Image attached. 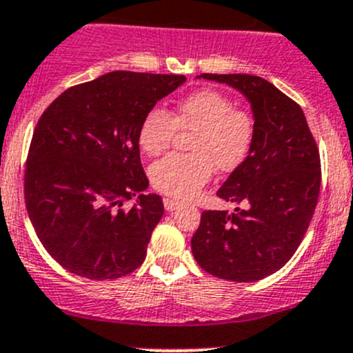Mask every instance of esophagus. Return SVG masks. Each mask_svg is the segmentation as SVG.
Instances as JSON below:
<instances>
[{
  "instance_id": "obj_1",
  "label": "esophagus",
  "mask_w": 353,
  "mask_h": 353,
  "mask_svg": "<svg viewBox=\"0 0 353 353\" xmlns=\"http://www.w3.org/2000/svg\"><path fill=\"white\" fill-rule=\"evenodd\" d=\"M179 206H181L179 201H176V199H169V197H165V199H164V208H165V211L172 212V211H176V209L179 208Z\"/></svg>"
}]
</instances>
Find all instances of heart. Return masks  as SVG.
Returning <instances> with one entry per match:
<instances>
[{"label":"heart","instance_id":"obj_1","mask_svg":"<svg viewBox=\"0 0 353 353\" xmlns=\"http://www.w3.org/2000/svg\"><path fill=\"white\" fill-rule=\"evenodd\" d=\"M177 129L194 132L191 156L170 154L154 162L149 172L154 188L176 199L194 197L211 179L212 168H238L254 141L253 117L212 88L181 100L174 117L161 107L147 112L139 129V144L149 156H159L172 144Z\"/></svg>","mask_w":353,"mask_h":353}]
</instances>
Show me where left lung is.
<instances>
[{
    "label": "left lung",
    "mask_w": 353,
    "mask_h": 353,
    "mask_svg": "<svg viewBox=\"0 0 353 353\" xmlns=\"http://www.w3.org/2000/svg\"><path fill=\"white\" fill-rule=\"evenodd\" d=\"M250 102L254 141L218 196L246 203L234 212L204 211L191 239L197 265L223 280L250 283L290 261L308 230L320 194V154L303 110L261 77L203 73Z\"/></svg>",
    "instance_id": "obj_1"
}]
</instances>
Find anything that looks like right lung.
Here are the masks:
<instances>
[{
    "label": "right lung",
    "instance_id": "right-lung-1",
    "mask_svg": "<svg viewBox=\"0 0 353 353\" xmlns=\"http://www.w3.org/2000/svg\"><path fill=\"white\" fill-rule=\"evenodd\" d=\"M184 75L110 72L57 97L37 123L25 169V201L41 245L70 273L114 280L145 259L164 214L139 150L145 114ZM137 196L125 212L121 204Z\"/></svg>",
    "mask_w": 353,
    "mask_h": 353
}]
</instances>
